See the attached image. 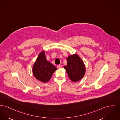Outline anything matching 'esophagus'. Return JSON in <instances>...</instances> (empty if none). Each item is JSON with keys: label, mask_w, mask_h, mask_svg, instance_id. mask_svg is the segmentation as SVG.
<instances>
[{"label": "esophagus", "mask_w": 120, "mask_h": 120, "mask_svg": "<svg viewBox=\"0 0 120 120\" xmlns=\"http://www.w3.org/2000/svg\"><path fill=\"white\" fill-rule=\"evenodd\" d=\"M57 67L58 68H61L62 67V65L59 64V65H58L57 66Z\"/></svg>", "instance_id": "obj_1"}]
</instances>
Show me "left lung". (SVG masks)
Listing matches in <instances>:
<instances>
[{"label": "left lung", "instance_id": "left-lung-1", "mask_svg": "<svg viewBox=\"0 0 120 120\" xmlns=\"http://www.w3.org/2000/svg\"><path fill=\"white\" fill-rule=\"evenodd\" d=\"M67 66L64 67L68 77L73 82L80 81L84 76L85 66L82 59L74 54L67 57Z\"/></svg>", "mask_w": 120, "mask_h": 120}]
</instances>
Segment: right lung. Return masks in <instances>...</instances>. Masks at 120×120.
Instances as JSON below:
<instances>
[{"mask_svg": "<svg viewBox=\"0 0 120 120\" xmlns=\"http://www.w3.org/2000/svg\"><path fill=\"white\" fill-rule=\"evenodd\" d=\"M56 68L46 59L44 51L41 52L33 67L34 77L42 82H47L51 78Z\"/></svg>", "mask_w": 120, "mask_h": 120, "instance_id": "obj_1", "label": "right lung"}]
</instances>
